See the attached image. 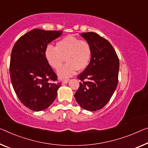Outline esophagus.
I'll use <instances>...</instances> for the list:
<instances>
[{
	"instance_id": "obj_1",
	"label": "esophagus",
	"mask_w": 148,
	"mask_h": 148,
	"mask_svg": "<svg viewBox=\"0 0 148 148\" xmlns=\"http://www.w3.org/2000/svg\"><path fill=\"white\" fill-rule=\"evenodd\" d=\"M69 81V79H65L64 81H63L62 83H64V84H67Z\"/></svg>"
}]
</instances>
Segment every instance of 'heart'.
<instances>
[{
    "label": "heart",
    "mask_w": 148,
    "mask_h": 148,
    "mask_svg": "<svg viewBox=\"0 0 148 148\" xmlns=\"http://www.w3.org/2000/svg\"><path fill=\"white\" fill-rule=\"evenodd\" d=\"M49 64L58 69L65 61L67 63L58 71L61 78H67L83 71L88 67L92 56L90 43L73 36H67L57 42L56 47L47 45L45 51Z\"/></svg>",
    "instance_id": "b5f03b06"
}]
</instances>
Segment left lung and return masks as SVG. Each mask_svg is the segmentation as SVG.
<instances>
[{"mask_svg": "<svg viewBox=\"0 0 148 148\" xmlns=\"http://www.w3.org/2000/svg\"><path fill=\"white\" fill-rule=\"evenodd\" d=\"M81 36L90 43L92 56L88 67L77 79L82 82L75 94L82 108L96 111L110 101L119 82V59L108 40L95 32H84Z\"/></svg>", "mask_w": 148, "mask_h": 148, "instance_id": "1", "label": "left lung"}]
</instances>
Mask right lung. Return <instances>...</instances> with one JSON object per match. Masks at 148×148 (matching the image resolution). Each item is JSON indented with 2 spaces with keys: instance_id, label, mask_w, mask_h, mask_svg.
Returning <instances> with one entry per match:
<instances>
[{
  "instance_id": "1",
  "label": "right lung",
  "mask_w": 148,
  "mask_h": 148,
  "mask_svg": "<svg viewBox=\"0 0 148 148\" xmlns=\"http://www.w3.org/2000/svg\"><path fill=\"white\" fill-rule=\"evenodd\" d=\"M62 31L34 29L20 37L10 56V76L14 90L27 108L41 111L48 108L57 97L61 83L45 58L48 44Z\"/></svg>"
}]
</instances>
